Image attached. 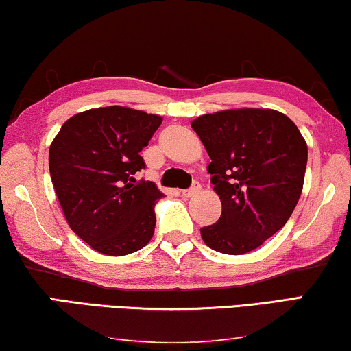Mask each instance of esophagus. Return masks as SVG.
Returning a JSON list of instances; mask_svg holds the SVG:
<instances>
[{
    "mask_svg": "<svg viewBox=\"0 0 351 351\" xmlns=\"http://www.w3.org/2000/svg\"><path fill=\"white\" fill-rule=\"evenodd\" d=\"M201 191V185H199L197 182H194L191 188H188V190H183L182 191V196L183 197H191V196H196V194Z\"/></svg>",
    "mask_w": 351,
    "mask_h": 351,
    "instance_id": "34e87169",
    "label": "esophagus"
}]
</instances>
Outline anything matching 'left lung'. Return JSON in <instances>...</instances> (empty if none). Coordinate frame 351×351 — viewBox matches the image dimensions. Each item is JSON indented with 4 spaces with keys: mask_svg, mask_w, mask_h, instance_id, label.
<instances>
[{
    "mask_svg": "<svg viewBox=\"0 0 351 351\" xmlns=\"http://www.w3.org/2000/svg\"><path fill=\"white\" fill-rule=\"evenodd\" d=\"M212 163V185L223 212L201 229L208 247L240 256L287 223L303 191L307 144L276 110L237 108L191 122Z\"/></svg>",
    "mask_w": 351,
    "mask_h": 351,
    "instance_id": "obj_1",
    "label": "left lung"
}]
</instances>
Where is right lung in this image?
<instances>
[{"mask_svg": "<svg viewBox=\"0 0 351 351\" xmlns=\"http://www.w3.org/2000/svg\"><path fill=\"white\" fill-rule=\"evenodd\" d=\"M161 122L127 106L93 108L64 122L53 139L48 166L58 201L70 229L94 251L127 256L152 239L163 193L134 174L145 168L139 152Z\"/></svg>", "mask_w": 351, "mask_h": 351, "instance_id": "add662e5", "label": "right lung"}]
</instances>
